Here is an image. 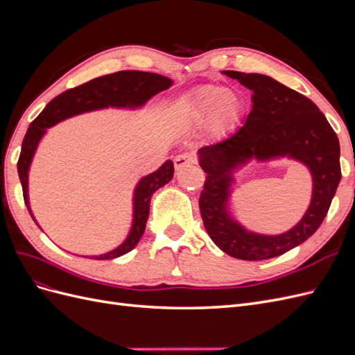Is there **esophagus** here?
Returning a JSON list of instances; mask_svg holds the SVG:
<instances>
[{"instance_id":"34e87169","label":"esophagus","mask_w":355,"mask_h":355,"mask_svg":"<svg viewBox=\"0 0 355 355\" xmlns=\"http://www.w3.org/2000/svg\"><path fill=\"white\" fill-rule=\"evenodd\" d=\"M192 164H196V158L192 154L185 153V154H180L175 158V168L178 171H180L182 168H185V167H189Z\"/></svg>"}]
</instances>
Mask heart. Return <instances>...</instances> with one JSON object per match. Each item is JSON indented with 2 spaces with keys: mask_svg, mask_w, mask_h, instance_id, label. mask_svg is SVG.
Returning <instances> with one entry per match:
<instances>
[{
  "mask_svg": "<svg viewBox=\"0 0 355 355\" xmlns=\"http://www.w3.org/2000/svg\"><path fill=\"white\" fill-rule=\"evenodd\" d=\"M244 108V101L239 93L207 84L200 85L180 101L178 118L188 128L206 124L207 135L219 139L241 120Z\"/></svg>",
  "mask_w": 355,
  "mask_h": 355,
  "instance_id": "b5f03b06",
  "label": "heart"
}]
</instances>
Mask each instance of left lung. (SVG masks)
<instances>
[{
	"mask_svg": "<svg viewBox=\"0 0 355 355\" xmlns=\"http://www.w3.org/2000/svg\"><path fill=\"white\" fill-rule=\"evenodd\" d=\"M250 89L252 111L225 141L198 151L206 182L200 196L204 228L227 254L243 261H263L302 244L324 220L340 182L339 139L318 106L284 84L262 73L223 71ZM280 156L305 164L313 176V198L304 218L287 233L262 236L247 232L230 218L227 201L233 171L254 157Z\"/></svg>",
	"mask_w": 355,
	"mask_h": 355,
	"instance_id": "8db88e82",
	"label": "left lung"
}]
</instances>
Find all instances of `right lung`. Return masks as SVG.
Returning <instances> with one entry per match:
<instances>
[{"instance_id": "1", "label": "right lung", "mask_w": 355, "mask_h": 355, "mask_svg": "<svg viewBox=\"0 0 355 355\" xmlns=\"http://www.w3.org/2000/svg\"><path fill=\"white\" fill-rule=\"evenodd\" d=\"M171 84H173V81L159 73L142 71H120L94 78L89 83L78 85V87L69 89L56 96L51 102H49L42 112L31 123L24 137L22 151H20V157L17 161V173L24 189V200L32 219L35 220L29 207L28 173L31 161L34 158L41 137L46 133V128L58 124L59 121L67 120L69 116L110 108V106L111 108L130 110L141 108L153 96L163 90H167ZM173 161L167 159L154 173H149L148 176H144L139 180V184L135 188L133 197V223L127 239L116 249L101 256H90V259L110 261L135 249L145 232L151 197L157 189L168 184L171 178H173Z\"/></svg>"}]
</instances>
